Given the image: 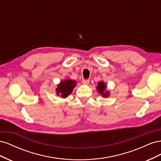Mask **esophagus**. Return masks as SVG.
I'll list each match as a JSON object with an SVG mask.
<instances>
[{
	"label": "esophagus",
	"mask_w": 161,
	"mask_h": 161,
	"mask_svg": "<svg viewBox=\"0 0 161 161\" xmlns=\"http://www.w3.org/2000/svg\"><path fill=\"white\" fill-rule=\"evenodd\" d=\"M82 83H83L84 85H89V79H84V80H82Z\"/></svg>",
	"instance_id": "1"
}]
</instances>
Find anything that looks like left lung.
<instances>
[{
	"instance_id": "left-lung-1",
	"label": "left lung",
	"mask_w": 161,
	"mask_h": 161,
	"mask_svg": "<svg viewBox=\"0 0 161 161\" xmlns=\"http://www.w3.org/2000/svg\"><path fill=\"white\" fill-rule=\"evenodd\" d=\"M106 86H107V85H105V83H104L103 81L99 82L98 86H97V91H98V92H99L100 95H101L104 97H108L109 95V91H105Z\"/></svg>"
}]
</instances>
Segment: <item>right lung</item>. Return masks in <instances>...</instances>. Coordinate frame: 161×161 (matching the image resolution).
<instances>
[{"label": "right lung", "mask_w": 161, "mask_h": 161, "mask_svg": "<svg viewBox=\"0 0 161 161\" xmlns=\"http://www.w3.org/2000/svg\"><path fill=\"white\" fill-rule=\"evenodd\" d=\"M76 83V81L69 79L61 81L56 89L57 95H60L62 98H66L72 92Z\"/></svg>", "instance_id": "obj_1"}]
</instances>
